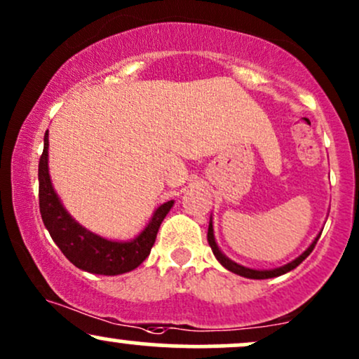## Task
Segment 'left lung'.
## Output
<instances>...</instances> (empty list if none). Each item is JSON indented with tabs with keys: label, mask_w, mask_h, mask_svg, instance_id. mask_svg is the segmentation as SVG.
Returning a JSON list of instances; mask_svg holds the SVG:
<instances>
[{
	"label": "left lung",
	"mask_w": 359,
	"mask_h": 359,
	"mask_svg": "<svg viewBox=\"0 0 359 359\" xmlns=\"http://www.w3.org/2000/svg\"><path fill=\"white\" fill-rule=\"evenodd\" d=\"M319 236H320V234H319ZM319 236H317L316 240L312 241V245L309 246V248H307L306 251H304V253L300 255V257L295 258L294 262L287 263V265H283V266H278V269H273V270H253V269H246V266H243V265H238L236 262H233V259H229V258L226 257V255L222 253V251L219 250V246H217L216 240H214L212 217H211V221H209V229H208V241H209V246H211V250H212L214 257L217 258V262H219L221 265L224 266L226 270L233 271V273H236V275H241V277H246V278H255V280H263V278H273V277H280V275H283V273H287V271L294 270L295 266H299L300 263H302L304 259H306V258L309 257V255L312 253V250H314V246H316L317 240H319Z\"/></svg>",
	"instance_id": "1"
}]
</instances>
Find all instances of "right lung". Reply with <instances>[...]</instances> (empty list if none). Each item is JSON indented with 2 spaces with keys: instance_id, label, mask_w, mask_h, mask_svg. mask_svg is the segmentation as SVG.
Returning a JSON list of instances; mask_svg holds the SVG:
<instances>
[{
  "instance_id": "obj_1",
  "label": "right lung",
  "mask_w": 359,
  "mask_h": 359,
  "mask_svg": "<svg viewBox=\"0 0 359 359\" xmlns=\"http://www.w3.org/2000/svg\"><path fill=\"white\" fill-rule=\"evenodd\" d=\"M39 204L45 228L72 265L89 273L121 275L137 269L150 255L160 224L174 205V201L160 205L135 240L111 241L90 233L65 211L59 196L53 191L48 175L47 131L43 137V154L39 162Z\"/></svg>"
}]
</instances>
